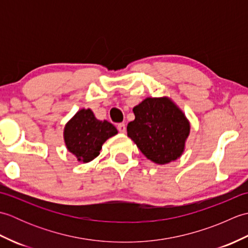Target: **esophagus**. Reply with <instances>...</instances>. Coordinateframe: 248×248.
<instances>
[{"label": "esophagus", "instance_id": "esophagus-1", "mask_svg": "<svg viewBox=\"0 0 248 248\" xmlns=\"http://www.w3.org/2000/svg\"><path fill=\"white\" fill-rule=\"evenodd\" d=\"M117 128H118L120 133H125V124H124V123H123V124H119L117 125Z\"/></svg>", "mask_w": 248, "mask_h": 248}]
</instances>
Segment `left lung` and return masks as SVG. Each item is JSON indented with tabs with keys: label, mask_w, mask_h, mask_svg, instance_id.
I'll return each instance as SVG.
<instances>
[{
	"label": "left lung",
	"mask_w": 248,
	"mask_h": 248,
	"mask_svg": "<svg viewBox=\"0 0 248 248\" xmlns=\"http://www.w3.org/2000/svg\"><path fill=\"white\" fill-rule=\"evenodd\" d=\"M133 113L135 119L128 124L127 133L147 159L165 165L182 155L191 124L170 98H146Z\"/></svg>",
	"instance_id": "1"
}]
</instances>
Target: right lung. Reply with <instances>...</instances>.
<instances>
[{
  "mask_svg": "<svg viewBox=\"0 0 248 248\" xmlns=\"http://www.w3.org/2000/svg\"><path fill=\"white\" fill-rule=\"evenodd\" d=\"M117 133L108 120H99L91 108H82L65 124L64 140L78 162L88 163L100 155L105 141Z\"/></svg>",
  "mask_w": 248,
  "mask_h": 248,
  "instance_id": "right-lung-1",
  "label": "right lung"
}]
</instances>
